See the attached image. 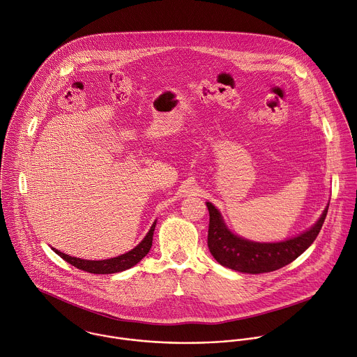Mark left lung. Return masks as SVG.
<instances>
[{
	"label": "left lung",
	"instance_id": "1",
	"mask_svg": "<svg viewBox=\"0 0 357 357\" xmlns=\"http://www.w3.org/2000/svg\"><path fill=\"white\" fill-rule=\"evenodd\" d=\"M210 213L207 245L213 257L224 267L246 274H263L280 270L296 260L316 241L328 213V206L319 221L306 232L284 242L260 243L232 234L220 211L206 203Z\"/></svg>",
	"mask_w": 357,
	"mask_h": 357
}]
</instances>
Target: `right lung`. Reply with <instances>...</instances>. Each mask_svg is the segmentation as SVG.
<instances>
[{
  "instance_id": "1",
  "label": "right lung",
  "mask_w": 357,
  "mask_h": 357,
  "mask_svg": "<svg viewBox=\"0 0 357 357\" xmlns=\"http://www.w3.org/2000/svg\"><path fill=\"white\" fill-rule=\"evenodd\" d=\"M155 228V221L153 222L150 231L144 236V239L130 252L121 255L114 259H107V260H83V259H76L69 255H65L56 249H52L59 257H62L65 261L72 264L73 267L90 273V274H114V273H121L125 271L133 266H136L150 250L151 243H153V234Z\"/></svg>"
}]
</instances>
